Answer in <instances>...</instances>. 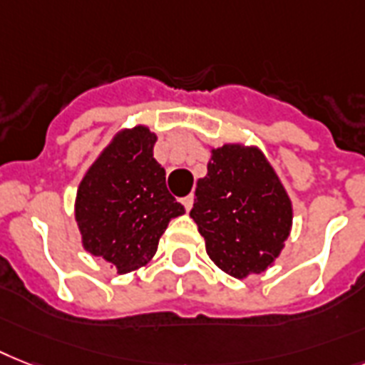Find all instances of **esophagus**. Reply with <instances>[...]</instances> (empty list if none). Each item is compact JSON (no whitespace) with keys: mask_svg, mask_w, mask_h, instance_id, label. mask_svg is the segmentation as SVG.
<instances>
[{"mask_svg":"<svg viewBox=\"0 0 365 365\" xmlns=\"http://www.w3.org/2000/svg\"><path fill=\"white\" fill-rule=\"evenodd\" d=\"M182 204L185 206V210H191L192 208V195H187V197H183L182 198Z\"/></svg>","mask_w":365,"mask_h":365,"instance_id":"esophagus-1","label":"esophagus"}]
</instances>
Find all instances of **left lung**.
I'll use <instances>...</instances> for the list:
<instances>
[{
    "label": "left lung",
    "instance_id": "8db88e82",
    "mask_svg": "<svg viewBox=\"0 0 365 365\" xmlns=\"http://www.w3.org/2000/svg\"><path fill=\"white\" fill-rule=\"evenodd\" d=\"M191 217L210 259L232 277L264 272L289 238L292 206L279 178L255 148L213 150L197 182Z\"/></svg>",
    "mask_w": 365,
    "mask_h": 365
}]
</instances>
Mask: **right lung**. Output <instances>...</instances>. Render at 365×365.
I'll use <instances>...</instances> for the list:
<instances>
[{"instance_id": "1", "label": "right lung", "mask_w": 365, "mask_h": 365, "mask_svg": "<svg viewBox=\"0 0 365 365\" xmlns=\"http://www.w3.org/2000/svg\"><path fill=\"white\" fill-rule=\"evenodd\" d=\"M157 136L135 127L115 136L76 192V221L86 251L127 274L148 264L170 219L185 213L153 159Z\"/></svg>"}]
</instances>
